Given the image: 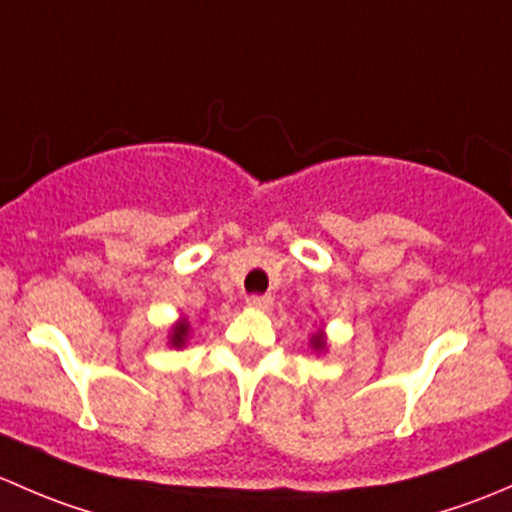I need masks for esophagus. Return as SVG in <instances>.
<instances>
[{
    "mask_svg": "<svg viewBox=\"0 0 512 512\" xmlns=\"http://www.w3.org/2000/svg\"><path fill=\"white\" fill-rule=\"evenodd\" d=\"M246 303H249V308H256V310H268L271 308V295H251L249 300H246Z\"/></svg>",
    "mask_w": 512,
    "mask_h": 512,
    "instance_id": "1",
    "label": "esophagus"
}]
</instances>
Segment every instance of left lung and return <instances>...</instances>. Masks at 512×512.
Segmentation results:
<instances>
[{"label":"left lung","instance_id":"obj_1","mask_svg":"<svg viewBox=\"0 0 512 512\" xmlns=\"http://www.w3.org/2000/svg\"><path fill=\"white\" fill-rule=\"evenodd\" d=\"M310 347H313L315 352H323L325 347H328V342H325V335L323 333H315L310 337Z\"/></svg>","mask_w":512,"mask_h":512}]
</instances>
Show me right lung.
Instances as JSON below:
<instances>
[{
    "mask_svg": "<svg viewBox=\"0 0 512 512\" xmlns=\"http://www.w3.org/2000/svg\"><path fill=\"white\" fill-rule=\"evenodd\" d=\"M189 323L187 320H177L175 325H172V333L167 335L170 337V347H177V350H182L184 345H187V337H189Z\"/></svg>",
    "mask_w": 512,
    "mask_h": 512,
    "instance_id": "1",
    "label": "right lung"
}]
</instances>
